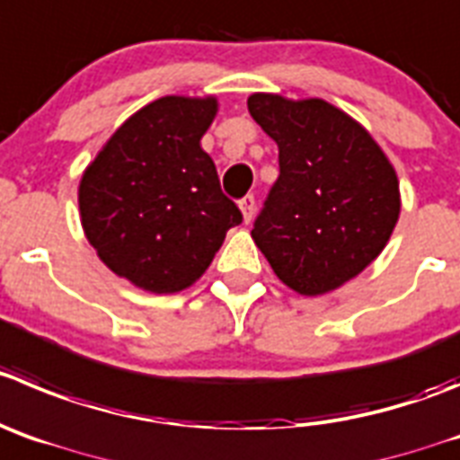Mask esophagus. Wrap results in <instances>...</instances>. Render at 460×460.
Segmentation results:
<instances>
[{"label": "esophagus", "instance_id": "esophagus-1", "mask_svg": "<svg viewBox=\"0 0 460 460\" xmlns=\"http://www.w3.org/2000/svg\"><path fill=\"white\" fill-rule=\"evenodd\" d=\"M240 210H243V217L244 222H252V217H254V210H256V199L254 195H244L243 199L238 201Z\"/></svg>", "mask_w": 460, "mask_h": 460}]
</instances>
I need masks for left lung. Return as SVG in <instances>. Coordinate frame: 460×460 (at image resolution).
I'll return each mask as SVG.
<instances>
[{
    "label": "left lung",
    "mask_w": 460,
    "mask_h": 460,
    "mask_svg": "<svg viewBox=\"0 0 460 460\" xmlns=\"http://www.w3.org/2000/svg\"><path fill=\"white\" fill-rule=\"evenodd\" d=\"M252 118L279 145V179L252 238L277 277L324 295L366 270L399 217V183L358 122L322 100L252 94Z\"/></svg>",
    "instance_id": "obj_1"
}]
</instances>
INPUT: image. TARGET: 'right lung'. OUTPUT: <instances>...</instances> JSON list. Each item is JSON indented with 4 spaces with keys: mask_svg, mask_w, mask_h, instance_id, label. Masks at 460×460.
Returning a JSON list of instances; mask_svg holds the SVG:
<instances>
[{
    "mask_svg": "<svg viewBox=\"0 0 460 460\" xmlns=\"http://www.w3.org/2000/svg\"><path fill=\"white\" fill-rule=\"evenodd\" d=\"M217 104L161 97L131 115L85 170L81 225L118 277L149 293H177L204 274L243 222L199 140Z\"/></svg>",
    "mask_w": 460,
    "mask_h": 460,
    "instance_id": "right-lung-1",
    "label": "right lung"
}]
</instances>
